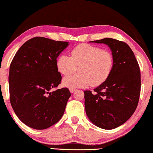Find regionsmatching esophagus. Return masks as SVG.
I'll list each match as a JSON object with an SVG mask.
<instances>
[{
  "label": "esophagus",
  "instance_id": "1",
  "mask_svg": "<svg viewBox=\"0 0 153 153\" xmlns=\"http://www.w3.org/2000/svg\"><path fill=\"white\" fill-rule=\"evenodd\" d=\"M75 91H76V88H70V91L71 93H74Z\"/></svg>",
  "mask_w": 153,
  "mask_h": 153
}]
</instances>
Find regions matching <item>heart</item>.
<instances>
[{"mask_svg":"<svg viewBox=\"0 0 153 153\" xmlns=\"http://www.w3.org/2000/svg\"><path fill=\"white\" fill-rule=\"evenodd\" d=\"M114 65V56L110 51L88 44L74 47L71 51V57L61 54L56 59L57 70L65 76L74 73L78 68L79 73L62 80L63 86L69 88L101 85L110 76Z\"/></svg>","mask_w":153,"mask_h":153,"instance_id":"heart-1","label":"heart"}]
</instances>
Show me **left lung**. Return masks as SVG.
<instances>
[{
  "label": "left lung",
  "mask_w": 153,
  "mask_h": 153,
  "mask_svg": "<svg viewBox=\"0 0 153 153\" xmlns=\"http://www.w3.org/2000/svg\"><path fill=\"white\" fill-rule=\"evenodd\" d=\"M90 42L107 45L114 65L108 78L93 93L84 91L85 113L95 126L113 129L128 120L137 107L141 91L140 68L126 43L108 37Z\"/></svg>",
  "instance_id": "obj_1"
}]
</instances>
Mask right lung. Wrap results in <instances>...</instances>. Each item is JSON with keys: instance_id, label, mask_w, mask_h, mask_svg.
<instances>
[{"instance_id": "add662e5", "label": "right lung", "mask_w": 153, "mask_h": 153, "mask_svg": "<svg viewBox=\"0 0 153 153\" xmlns=\"http://www.w3.org/2000/svg\"><path fill=\"white\" fill-rule=\"evenodd\" d=\"M68 45V42L33 37L19 48L10 64V103L19 119L31 128H49L64 114L69 89L50 91L60 83L56 59Z\"/></svg>"}]
</instances>
